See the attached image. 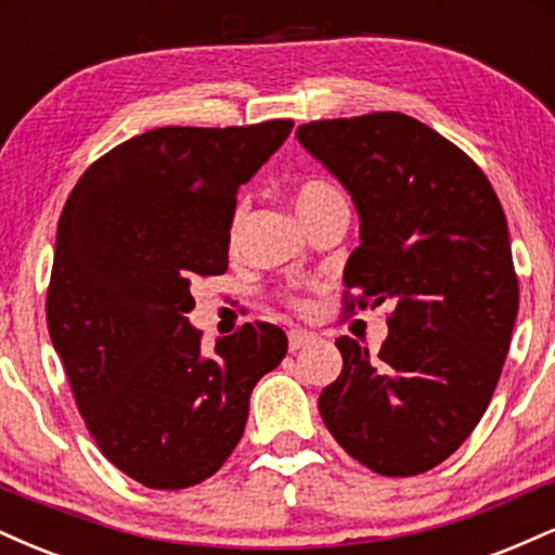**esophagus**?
Returning a JSON list of instances; mask_svg holds the SVG:
<instances>
[{
	"instance_id": "esophagus-1",
	"label": "esophagus",
	"mask_w": 555,
	"mask_h": 555,
	"mask_svg": "<svg viewBox=\"0 0 555 555\" xmlns=\"http://www.w3.org/2000/svg\"><path fill=\"white\" fill-rule=\"evenodd\" d=\"M315 339H318V336L313 334V331L292 328V331H289V349H292V352H297V349L308 347V344H313Z\"/></svg>"
}]
</instances>
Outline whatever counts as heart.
<instances>
[{"instance_id": "1", "label": "heart", "mask_w": 555, "mask_h": 555, "mask_svg": "<svg viewBox=\"0 0 555 555\" xmlns=\"http://www.w3.org/2000/svg\"><path fill=\"white\" fill-rule=\"evenodd\" d=\"M295 206H297V214L302 216V221H313L315 216L334 211V208H347V201H344V193L334 182L305 180L295 193ZM245 214H247V201H240L232 216V237L240 232L242 221H245ZM292 302H295V308L299 310L305 308V299L295 297Z\"/></svg>"}]
</instances>
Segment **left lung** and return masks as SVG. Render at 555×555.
Segmentation results:
<instances>
[{"label": "left lung", "instance_id": "1", "mask_svg": "<svg viewBox=\"0 0 555 555\" xmlns=\"http://www.w3.org/2000/svg\"><path fill=\"white\" fill-rule=\"evenodd\" d=\"M297 140L360 214L344 310L393 302L375 358L336 341L344 367L318 410L373 473H428L486 415L512 344L519 282L501 201L473 158L406 114L318 119Z\"/></svg>", "mask_w": 555, "mask_h": 555}]
</instances>
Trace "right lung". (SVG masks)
Listing matches in <instances>:
<instances>
[{
  "mask_svg": "<svg viewBox=\"0 0 555 555\" xmlns=\"http://www.w3.org/2000/svg\"><path fill=\"white\" fill-rule=\"evenodd\" d=\"M156 127L82 171L56 227L49 336L101 454L140 486L211 477L245 433L253 388L286 354L273 323L201 349L195 276L229 266L237 190L292 132Z\"/></svg>",
  "mask_w": 555,
  "mask_h": 555,
  "instance_id": "1",
  "label": "right lung"
}]
</instances>
